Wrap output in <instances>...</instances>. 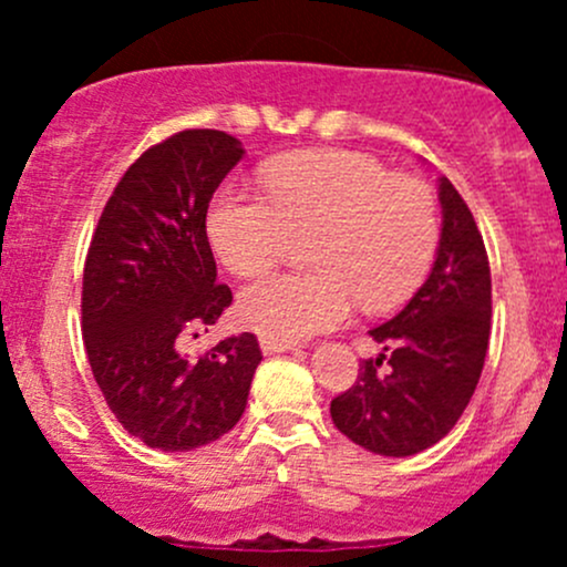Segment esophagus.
<instances>
[{"instance_id": "34e87169", "label": "esophagus", "mask_w": 567, "mask_h": 567, "mask_svg": "<svg viewBox=\"0 0 567 567\" xmlns=\"http://www.w3.org/2000/svg\"><path fill=\"white\" fill-rule=\"evenodd\" d=\"M296 349L290 341H277V338H261V351L264 354H282V351Z\"/></svg>"}]
</instances>
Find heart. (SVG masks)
I'll use <instances>...</instances> for the list:
<instances>
[{
    "instance_id": "heart-1",
    "label": "heart",
    "mask_w": 567,
    "mask_h": 567,
    "mask_svg": "<svg viewBox=\"0 0 567 567\" xmlns=\"http://www.w3.org/2000/svg\"><path fill=\"white\" fill-rule=\"evenodd\" d=\"M266 194L224 186L207 216L218 258L234 275L277 266L296 239H309L306 275H271L247 285L239 317L277 341L341 324L357 298L370 311L413 296L437 247V205L424 181L347 148H311L277 159Z\"/></svg>"
}]
</instances>
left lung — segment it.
<instances>
[{"label": "left lung", "instance_id": "1", "mask_svg": "<svg viewBox=\"0 0 567 567\" xmlns=\"http://www.w3.org/2000/svg\"><path fill=\"white\" fill-rule=\"evenodd\" d=\"M442 234L432 275L405 309L370 330L383 351L330 402L338 432L379 455L440 442L470 405L491 341V266L472 210L440 178Z\"/></svg>", "mask_w": 567, "mask_h": 567}]
</instances>
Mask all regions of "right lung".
I'll return each mask as SVG.
<instances>
[{"label": "right lung", "instance_id": "add662e5", "mask_svg": "<svg viewBox=\"0 0 567 567\" xmlns=\"http://www.w3.org/2000/svg\"><path fill=\"white\" fill-rule=\"evenodd\" d=\"M243 154L220 130H184L146 148L103 207L84 261L82 336L95 383L133 437L167 453L234 429L261 362L252 333L197 360L178 349L231 303L205 218Z\"/></svg>", "mask_w": 567, "mask_h": 567}]
</instances>
